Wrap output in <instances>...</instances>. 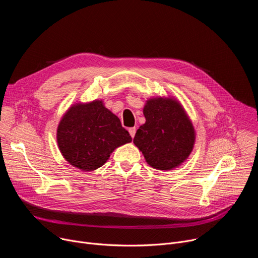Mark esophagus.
Instances as JSON below:
<instances>
[{
	"instance_id": "1",
	"label": "esophagus",
	"mask_w": 258,
	"mask_h": 258,
	"mask_svg": "<svg viewBox=\"0 0 258 258\" xmlns=\"http://www.w3.org/2000/svg\"><path fill=\"white\" fill-rule=\"evenodd\" d=\"M128 133H130V135H131V137L134 138L135 135H136V127H131V128L128 130Z\"/></svg>"
}]
</instances>
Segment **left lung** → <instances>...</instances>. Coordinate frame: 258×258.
Wrapping results in <instances>:
<instances>
[{"instance_id":"8db88e82","label":"left lung","mask_w":258,"mask_h":258,"mask_svg":"<svg viewBox=\"0 0 258 258\" xmlns=\"http://www.w3.org/2000/svg\"><path fill=\"white\" fill-rule=\"evenodd\" d=\"M146 122L139 127L134 144L146 162L159 170H171L193 151L196 134L185 108L173 97H153L143 109Z\"/></svg>"}]
</instances>
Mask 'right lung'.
I'll use <instances>...</instances> for the list:
<instances>
[{"label": "right lung", "mask_w": 258, "mask_h": 258, "mask_svg": "<svg viewBox=\"0 0 258 258\" xmlns=\"http://www.w3.org/2000/svg\"><path fill=\"white\" fill-rule=\"evenodd\" d=\"M131 142L128 132L102 100L71 105L57 128L62 156L83 171L101 167L116 148Z\"/></svg>", "instance_id": "add662e5"}]
</instances>
